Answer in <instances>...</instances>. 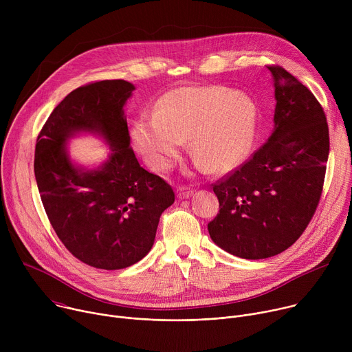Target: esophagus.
Here are the masks:
<instances>
[{"label": "esophagus", "instance_id": "obj_1", "mask_svg": "<svg viewBox=\"0 0 352 352\" xmlns=\"http://www.w3.org/2000/svg\"><path fill=\"white\" fill-rule=\"evenodd\" d=\"M193 192L195 190L190 186H185V185L182 186L181 185V186L177 188V195H178L179 199H188V197H190L193 195Z\"/></svg>", "mask_w": 352, "mask_h": 352}]
</instances>
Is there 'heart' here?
Wrapping results in <instances>:
<instances>
[{"instance_id": "obj_1", "label": "heart", "mask_w": 352, "mask_h": 352, "mask_svg": "<svg viewBox=\"0 0 352 352\" xmlns=\"http://www.w3.org/2000/svg\"><path fill=\"white\" fill-rule=\"evenodd\" d=\"M256 104L248 94L223 86H186L166 93L153 116L132 125V140L156 171L174 166L189 135V146L212 171L238 167L254 143Z\"/></svg>"}]
</instances>
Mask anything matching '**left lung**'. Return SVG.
I'll use <instances>...</instances> for the list:
<instances>
[{
	"mask_svg": "<svg viewBox=\"0 0 352 352\" xmlns=\"http://www.w3.org/2000/svg\"><path fill=\"white\" fill-rule=\"evenodd\" d=\"M274 131L243 164L214 184L219 214L208 224L214 243L242 259L281 254L311 223L329 159L326 114L314 93L280 65H269Z\"/></svg>",
	"mask_w": 352,
	"mask_h": 352,
	"instance_id": "left-lung-1",
	"label": "left lung"
}]
</instances>
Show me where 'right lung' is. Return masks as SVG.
Wrapping results in <instances>:
<instances>
[{"label":"right lung","instance_id":"1","mask_svg":"<svg viewBox=\"0 0 352 352\" xmlns=\"http://www.w3.org/2000/svg\"><path fill=\"white\" fill-rule=\"evenodd\" d=\"M133 85L98 80L71 91L43 125L34 175L47 217L69 252L103 270L125 269L153 246L162 213L175 193L162 177L138 163L124 104ZM76 131L100 133L112 155L98 170L76 169L65 140Z\"/></svg>","mask_w":352,"mask_h":352}]
</instances>
